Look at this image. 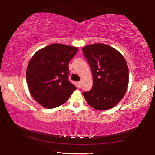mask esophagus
Here are the masks:
<instances>
[{
    "instance_id": "esophagus-1",
    "label": "esophagus",
    "mask_w": 155,
    "mask_h": 155,
    "mask_svg": "<svg viewBox=\"0 0 155 155\" xmlns=\"http://www.w3.org/2000/svg\"><path fill=\"white\" fill-rule=\"evenodd\" d=\"M77 87H81V82H77Z\"/></svg>"
}]
</instances>
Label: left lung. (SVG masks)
<instances>
[{"label":"left lung","instance_id":"obj_1","mask_svg":"<svg viewBox=\"0 0 155 155\" xmlns=\"http://www.w3.org/2000/svg\"><path fill=\"white\" fill-rule=\"evenodd\" d=\"M93 74V87L83 96L94 109L114 107L124 96L128 86V68L124 56L105 44H90L82 48Z\"/></svg>","mask_w":155,"mask_h":155}]
</instances>
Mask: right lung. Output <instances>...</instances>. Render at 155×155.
Wrapping results in <instances>:
<instances>
[{
	"instance_id": "1",
	"label": "right lung",
	"mask_w": 155,
	"mask_h": 155,
	"mask_svg": "<svg viewBox=\"0 0 155 155\" xmlns=\"http://www.w3.org/2000/svg\"><path fill=\"white\" fill-rule=\"evenodd\" d=\"M78 49L62 44H52L31 57L26 77L30 93L46 109L64 104L77 87L68 80V64Z\"/></svg>"
}]
</instances>
